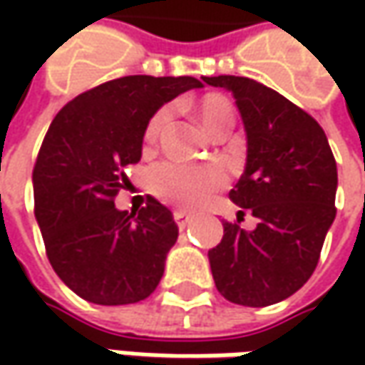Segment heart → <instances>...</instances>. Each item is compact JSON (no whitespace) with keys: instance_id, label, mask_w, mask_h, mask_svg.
<instances>
[{"instance_id":"obj_1","label":"heart","mask_w":365,"mask_h":365,"mask_svg":"<svg viewBox=\"0 0 365 365\" xmlns=\"http://www.w3.org/2000/svg\"><path fill=\"white\" fill-rule=\"evenodd\" d=\"M182 180L189 185V199L195 203H205L213 195V187L209 185L207 176L201 170H189V168H178Z\"/></svg>"}]
</instances>
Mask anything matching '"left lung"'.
<instances>
[{"label": "left lung", "instance_id": "left-lung-1", "mask_svg": "<svg viewBox=\"0 0 365 365\" xmlns=\"http://www.w3.org/2000/svg\"><path fill=\"white\" fill-rule=\"evenodd\" d=\"M189 78L132 75L81 93L56 113L38 152L34 213L58 278L85 301L106 307L148 299L176 244L173 213L135 195L123 173L142 158L150 120L185 91Z\"/></svg>", "mask_w": 365, "mask_h": 365}]
</instances>
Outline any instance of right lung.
I'll list each match as a JSON object with an SVG mask.
<instances>
[{
  "mask_svg": "<svg viewBox=\"0 0 365 365\" xmlns=\"http://www.w3.org/2000/svg\"><path fill=\"white\" fill-rule=\"evenodd\" d=\"M207 85L232 93L247 140L232 201L250 217L223 221V240L209 252L213 280L230 302L276 304L315 270L335 217L337 166L321 125L287 99L259 95L250 78Z\"/></svg>",
  "mask_w": 365,
  "mask_h": 365,
  "instance_id": "1",
  "label": "right lung"
}]
</instances>
